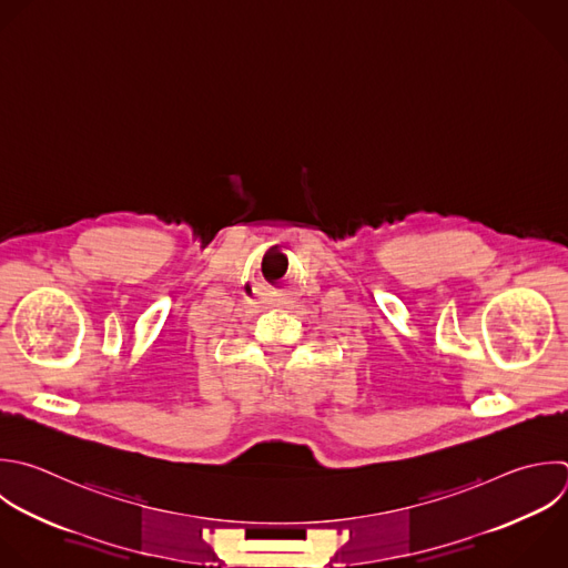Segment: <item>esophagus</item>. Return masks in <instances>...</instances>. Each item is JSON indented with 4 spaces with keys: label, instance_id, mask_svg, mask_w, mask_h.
Segmentation results:
<instances>
[{
    "label": "esophagus",
    "instance_id": "1",
    "mask_svg": "<svg viewBox=\"0 0 568 568\" xmlns=\"http://www.w3.org/2000/svg\"><path fill=\"white\" fill-rule=\"evenodd\" d=\"M282 304H286V300H282Z\"/></svg>",
    "mask_w": 568,
    "mask_h": 568
}]
</instances>
